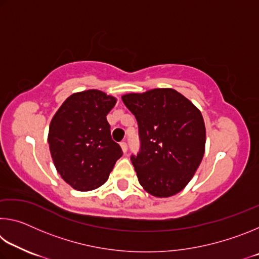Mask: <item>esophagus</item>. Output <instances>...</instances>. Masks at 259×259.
Returning a JSON list of instances; mask_svg holds the SVG:
<instances>
[{
	"mask_svg": "<svg viewBox=\"0 0 259 259\" xmlns=\"http://www.w3.org/2000/svg\"><path fill=\"white\" fill-rule=\"evenodd\" d=\"M120 146L122 148V151H123V153H125L126 151H128V145H126L125 142H121L120 143Z\"/></svg>",
	"mask_w": 259,
	"mask_h": 259,
	"instance_id": "34e87169",
	"label": "esophagus"
}]
</instances>
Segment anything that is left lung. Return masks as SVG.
Instances as JSON below:
<instances>
[{
	"instance_id": "left-lung-1",
	"label": "left lung",
	"mask_w": 259,
	"mask_h": 259,
	"mask_svg": "<svg viewBox=\"0 0 259 259\" xmlns=\"http://www.w3.org/2000/svg\"><path fill=\"white\" fill-rule=\"evenodd\" d=\"M122 100L138 122L140 148L130 159L139 184L157 198L177 194L191 181L204 154L201 112L174 89L129 94Z\"/></svg>"
}]
</instances>
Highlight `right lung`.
<instances>
[{"label":"right lung","instance_id":"right-lung-1","mask_svg":"<svg viewBox=\"0 0 259 259\" xmlns=\"http://www.w3.org/2000/svg\"><path fill=\"white\" fill-rule=\"evenodd\" d=\"M116 99L99 90L73 94L52 117L48 143L57 171L77 191L107 181L122 150L106 120Z\"/></svg>","mask_w":259,"mask_h":259}]
</instances>
